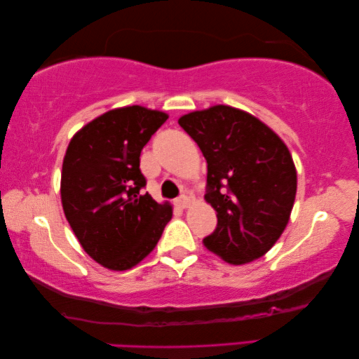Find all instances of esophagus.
Segmentation results:
<instances>
[{
  "label": "esophagus",
  "instance_id": "esophagus-1",
  "mask_svg": "<svg viewBox=\"0 0 359 359\" xmlns=\"http://www.w3.org/2000/svg\"><path fill=\"white\" fill-rule=\"evenodd\" d=\"M175 203H177L180 208H188L189 207V199L184 194V196H180L177 201H175Z\"/></svg>",
  "mask_w": 359,
  "mask_h": 359
}]
</instances>
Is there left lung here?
<instances>
[{
    "label": "left lung",
    "instance_id": "8db88e82",
    "mask_svg": "<svg viewBox=\"0 0 359 359\" xmlns=\"http://www.w3.org/2000/svg\"><path fill=\"white\" fill-rule=\"evenodd\" d=\"M207 158L205 199L217 226L205 247L241 265L264 256L288 224L296 168L285 143L251 114L217 104L179 118Z\"/></svg>",
    "mask_w": 359,
    "mask_h": 359
}]
</instances>
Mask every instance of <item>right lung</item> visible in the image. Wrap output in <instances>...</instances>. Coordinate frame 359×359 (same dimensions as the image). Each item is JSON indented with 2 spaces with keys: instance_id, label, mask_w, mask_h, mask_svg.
<instances>
[{
  "instance_id": "right-lung-1",
  "label": "right lung",
  "mask_w": 359,
  "mask_h": 359,
  "mask_svg": "<svg viewBox=\"0 0 359 359\" xmlns=\"http://www.w3.org/2000/svg\"><path fill=\"white\" fill-rule=\"evenodd\" d=\"M165 112L126 106L104 112L72 137L63 160L62 203L83 250L109 270L147 257L172 217L142 189L140 152L166 121Z\"/></svg>"
}]
</instances>
